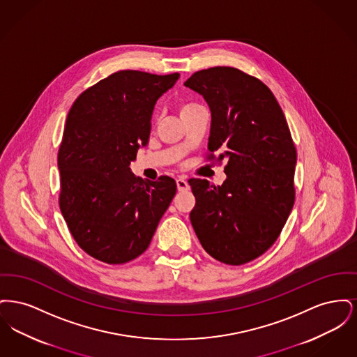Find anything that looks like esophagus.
<instances>
[{
  "label": "esophagus",
  "instance_id": "obj_1",
  "mask_svg": "<svg viewBox=\"0 0 357 357\" xmlns=\"http://www.w3.org/2000/svg\"><path fill=\"white\" fill-rule=\"evenodd\" d=\"M176 187H178L179 191H187V190L190 188L185 178H178V179H176Z\"/></svg>",
  "mask_w": 357,
  "mask_h": 357
}]
</instances>
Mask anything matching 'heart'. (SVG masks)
<instances>
[{
	"mask_svg": "<svg viewBox=\"0 0 357 357\" xmlns=\"http://www.w3.org/2000/svg\"><path fill=\"white\" fill-rule=\"evenodd\" d=\"M201 107H202V105L195 104V102H183V104L179 105V114H181L182 118H185L188 114L194 112L195 109H198V108H201Z\"/></svg>",
	"mask_w": 357,
	"mask_h": 357,
	"instance_id": "1",
	"label": "heart"
}]
</instances>
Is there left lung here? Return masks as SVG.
<instances>
[{
  "label": "left lung",
  "instance_id": "1",
  "mask_svg": "<svg viewBox=\"0 0 357 357\" xmlns=\"http://www.w3.org/2000/svg\"><path fill=\"white\" fill-rule=\"evenodd\" d=\"M185 85L211 111L206 159L227 162L222 186L188 179L195 197L190 221L213 258L248 264L277 241L294 204L297 151L288 123L272 91L239 69H202Z\"/></svg>",
  "mask_w": 357,
  "mask_h": 357
}]
</instances>
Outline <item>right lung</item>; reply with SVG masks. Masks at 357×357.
<instances>
[{"mask_svg": "<svg viewBox=\"0 0 357 357\" xmlns=\"http://www.w3.org/2000/svg\"><path fill=\"white\" fill-rule=\"evenodd\" d=\"M178 77L119 70L69 109L57 155L59 204L76 243L102 262L119 265L144 253L176 192L170 176L143 181L130 163L149 143L155 102Z\"/></svg>", "mask_w": 357, "mask_h": 357, "instance_id": "right-lung-1", "label": "right lung"}]
</instances>
